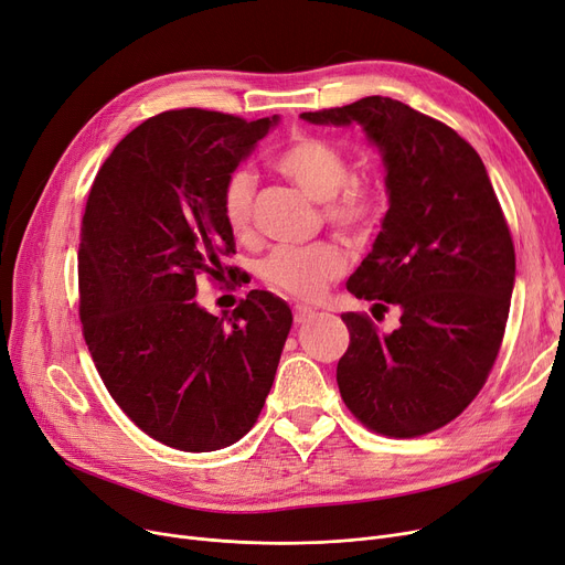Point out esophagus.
Returning <instances> with one entry per match:
<instances>
[{"label":"esophagus","mask_w":565,"mask_h":565,"mask_svg":"<svg viewBox=\"0 0 565 565\" xmlns=\"http://www.w3.org/2000/svg\"><path fill=\"white\" fill-rule=\"evenodd\" d=\"M311 316H313V309H309V307H296V309H292V321H296V326L307 323Z\"/></svg>","instance_id":"1"}]
</instances>
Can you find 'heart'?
I'll return each instance as SVG.
<instances>
[{"label": "heart", "mask_w": 565, "mask_h": 565, "mask_svg": "<svg viewBox=\"0 0 565 565\" xmlns=\"http://www.w3.org/2000/svg\"><path fill=\"white\" fill-rule=\"evenodd\" d=\"M277 168L296 182L309 199L326 203V218L347 237H364L374 228L381 195L379 186L364 178H351L347 157L318 138H298L277 157ZM256 178L237 168L222 189V216L235 237H249L254 226ZM347 254L334 242L309 247H277L260 263V279L277 292L296 300H316L343 275Z\"/></svg>", "instance_id": "1"}]
</instances>
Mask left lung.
<instances>
[{"label":"left lung","mask_w":565,"mask_h":565,"mask_svg":"<svg viewBox=\"0 0 565 565\" xmlns=\"http://www.w3.org/2000/svg\"><path fill=\"white\" fill-rule=\"evenodd\" d=\"M300 117L362 127L385 166L390 207L347 288L397 305L399 328L381 334L370 316L341 313V399L379 434H429L476 399L503 341L514 247L494 186L457 131L387 96Z\"/></svg>","instance_id":"left-lung-1"}]
</instances>
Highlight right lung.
<instances>
[{"mask_svg": "<svg viewBox=\"0 0 565 565\" xmlns=\"http://www.w3.org/2000/svg\"><path fill=\"white\" fill-rule=\"evenodd\" d=\"M277 125L279 115L168 110L121 138L92 184L78 247L83 334L117 406L163 446H233L273 387L288 305L252 290L218 318L193 298L201 273H233L222 189Z\"/></svg>", "mask_w": 565, "mask_h": 565, "instance_id": "add662e5", "label": "right lung"}]
</instances>
